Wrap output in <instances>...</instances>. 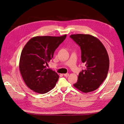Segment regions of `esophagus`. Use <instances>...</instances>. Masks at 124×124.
<instances>
[{
  "instance_id": "1",
  "label": "esophagus",
  "mask_w": 124,
  "mask_h": 124,
  "mask_svg": "<svg viewBox=\"0 0 124 124\" xmlns=\"http://www.w3.org/2000/svg\"><path fill=\"white\" fill-rule=\"evenodd\" d=\"M63 75H64V76H65V77H68V76H69V73H65V74H64Z\"/></svg>"
}]
</instances>
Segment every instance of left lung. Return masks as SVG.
Segmentation results:
<instances>
[{
    "label": "left lung",
    "instance_id": "1",
    "mask_svg": "<svg viewBox=\"0 0 124 124\" xmlns=\"http://www.w3.org/2000/svg\"><path fill=\"white\" fill-rule=\"evenodd\" d=\"M70 37L80 46L81 61L86 66L73 86L84 93L93 92L100 87L107 76L109 61L107 50L99 39L92 35L74 34Z\"/></svg>",
    "mask_w": 124,
    "mask_h": 124
}]
</instances>
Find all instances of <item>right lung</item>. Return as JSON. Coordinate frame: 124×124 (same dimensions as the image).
Here are the masks:
<instances>
[{"label":"right lung","mask_w":124,"mask_h":124,"mask_svg":"<svg viewBox=\"0 0 124 124\" xmlns=\"http://www.w3.org/2000/svg\"><path fill=\"white\" fill-rule=\"evenodd\" d=\"M66 36L34 37L24 46L19 60V71L26 85L34 92L44 94L56 85L58 74L47 69L45 65L53 57L55 51Z\"/></svg>","instance_id":"right-lung-1"}]
</instances>
